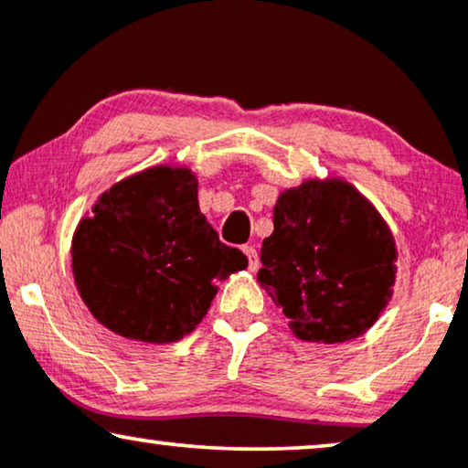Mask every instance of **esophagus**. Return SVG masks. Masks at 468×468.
Listing matches in <instances>:
<instances>
[{
  "mask_svg": "<svg viewBox=\"0 0 468 468\" xmlns=\"http://www.w3.org/2000/svg\"><path fill=\"white\" fill-rule=\"evenodd\" d=\"M242 251H245L247 260H249V271H258V268H260L258 249H255V247H245V249H242Z\"/></svg>",
  "mask_w": 468,
  "mask_h": 468,
  "instance_id": "esophagus-1",
  "label": "esophagus"
}]
</instances>
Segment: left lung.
<instances>
[{"instance_id": "left-lung-1", "label": "left lung", "mask_w": 468, "mask_h": 468, "mask_svg": "<svg viewBox=\"0 0 468 468\" xmlns=\"http://www.w3.org/2000/svg\"><path fill=\"white\" fill-rule=\"evenodd\" d=\"M261 242L258 281L293 335L343 343L375 324L392 296L394 240L377 210L347 183L287 189Z\"/></svg>"}]
</instances>
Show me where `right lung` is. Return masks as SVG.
I'll list each match as a JSON object with an SVG mask.
<instances>
[{
  "label": "right lung",
  "mask_w": 468,
  "mask_h": 468,
  "mask_svg": "<svg viewBox=\"0 0 468 468\" xmlns=\"http://www.w3.org/2000/svg\"><path fill=\"white\" fill-rule=\"evenodd\" d=\"M197 207L196 176L151 168L95 204L74 234L72 268L93 317L121 336L172 343L196 328L217 281L247 268Z\"/></svg>",
  "instance_id": "add662e5"
}]
</instances>
